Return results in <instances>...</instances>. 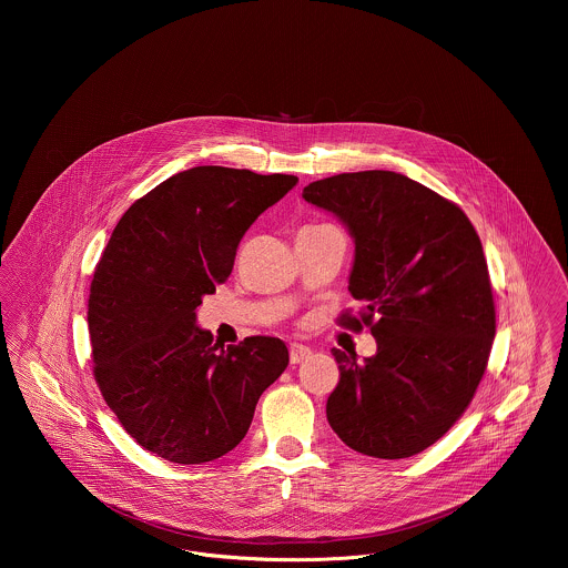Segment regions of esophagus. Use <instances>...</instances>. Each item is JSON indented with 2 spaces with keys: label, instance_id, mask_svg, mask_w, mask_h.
Returning a JSON list of instances; mask_svg holds the SVG:
<instances>
[{
  "label": "esophagus",
  "instance_id": "1",
  "mask_svg": "<svg viewBox=\"0 0 568 568\" xmlns=\"http://www.w3.org/2000/svg\"><path fill=\"white\" fill-rule=\"evenodd\" d=\"M306 356H311V347H306V345H302V343H291V347H288V358H291L293 365L302 363Z\"/></svg>",
  "mask_w": 568,
  "mask_h": 568
}]
</instances>
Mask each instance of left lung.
I'll return each instance as SVG.
<instances>
[{
  "label": "left lung",
  "mask_w": 568,
  "mask_h": 568,
  "mask_svg": "<svg viewBox=\"0 0 568 568\" xmlns=\"http://www.w3.org/2000/svg\"><path fill=\"white\" fill-rule=\"evenodd\" d=\"M354 236L349 293L363 304L338 325L376 336L365 363L332 347L338 383L325 413L356 453L405 459L464 415L486 374L496 308L479 234L464 210L392 170L343 172L302 194Z\"/></svg>",
  "instance_id": "8db88e82"
}]
</instances>
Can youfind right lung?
I'll return each instance as SVG.
<instances>
[{"label":"right lung","instance_id":"add662e5","mask_svg":"<svg viewBox=\"0 0 568 568\" xmlns=\"http://www.w3.org/2000/svg\"><path fill=\"white\" fill-rule=\"evenodd\" d=\"M297 181L223 165L176 172L122 214L95 264V385L122 428L162 459L190 466L234 450L288 365L284 341L223 347L194 311L230 277L251 223Z\"/></svg>","mask_w":568,"mask_h":568}]
</instances>
